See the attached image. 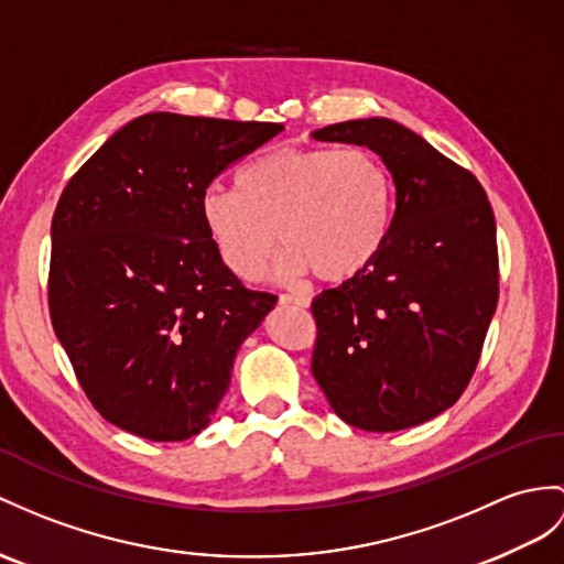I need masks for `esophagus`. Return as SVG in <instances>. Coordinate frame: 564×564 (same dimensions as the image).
<instances>
[{
    "instance_id": "1",
    "label": "esophagus",
    "mask_w": 564,
    "mask_h": 564,
    "mask_svg": "<svg viewBox=\"0 0 564 564\" xmlns=\"http://www.w3.org/2000/svg\"><path fill=\"white\" fill-rule=\"evenodd\" d=\"M280 304H294L299 308H306L311 304V299L304 294H282L280 296Z\"/></svg>"
}]
</instances>
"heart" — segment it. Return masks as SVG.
<instances>
[{"label": "heart", "instance_id": "1", "mask_svg": "<svg viewBox=\"0 0 564 564\" xmlns=\"http://www.w3.org/2000/svg\"><path fill=\"white\" fill-rule=\"evenodd\" d=\"M200 219L243 280L263 272L282 239L284 274L311 270L341 284L368 270L388 239L390 172L361 145L270 148L239 172V188L203 191Z\"/></svg>", "mask_w": 564, "mask_h": 564}]
</instances>
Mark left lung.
Wrapping results in <instances>:
<instances>
[{"mask_svg": "<svg viewBox=\"0 0 564 564\" xmlns=\"http://www.w3.org/2000/svg\"><path fill=\"white\" fill-rule=\"evenodd\" d=\"M313 139L376 150L394 184L378 258L313 299V378L354 429H411L455 404L478 366L500 294L496 215L469 170L402 123L354 119Z\"/></svg>", "mask_w": 564, "mask_h": 564, "instance_id": "obj_1", "label": "left lung"}]
</instances>
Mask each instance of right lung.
I'll list each match as a JSON object with an SVG mask.
<instances>
[{"mask_svg": "<svg viewBox=\"0 0 564 564\" xmlns=\"http://www.w3.org/2000/svg\"><path fill=\"white\" fill-rule=\"evenodd\" d=\"M284 127L143 115L84 167L52 217V327L95 411L145 441L210 423L278 296L246 290L200 219L203 191Z\"/></svg>", "mask_w": 564, "mask_h": 564, "instance_id": "right-lung-1", "label": "right lung"}]
</instances>
